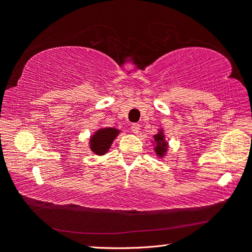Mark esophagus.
Here are the masks:
<instances>
[{"instance_id":"obj_1","label":"esophagus","mask_w":252,"mask_h":252,"mask_svg":"<svg viewBox=\"0 0 252 252\" xmlns=\"http://www.w3.org/2000/svg\"><path fill=\"white\" fill-rule=\"evenodd\" d=\"M140 129H141V126L138 125V123H133V125L131 126V131L133 132V133H135V134L139 133Z\"/></svg>"}]
</instances>
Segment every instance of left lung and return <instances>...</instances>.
Instances as JSON below:
<instances>
[{
    "instance_id": "obj_1",
    "label": "left lung",
    "mask_w": 252,
    "mask_h": 252,
    "mask_svg": "<svg viewBox=\"0 0 252 252\" xmlns=\"http://www.w3.org/2000/svg\"><path fill=\"white\" fill-rule=\"evenodd\" d=\"M152 144L155 147V152L157 155V158H159V159H162V158H164L167 156V152H168V149H169V143L167 140H165V135H164V130L159 129L158 130V133L153 135V140H152Z\"/></svg>"
}]
</instances>
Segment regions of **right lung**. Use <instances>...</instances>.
Instances as JSON below:
<instances>
[{
    "mask_svg": "<svg viewBox=\"0 0 252 252\" xmlns=\"http://www.w3.org/2000/svg\"><path fill=\"white\" fill-rule=\"evenodd\" d=\"M121 130L117 127H100L89 139V148L96 156H104Z\"/></svg>",
    "mask_w": 252,
    "mask_h": 252,
    "instance_id": "1",
    "label": "right lung"
}]
</instances>
